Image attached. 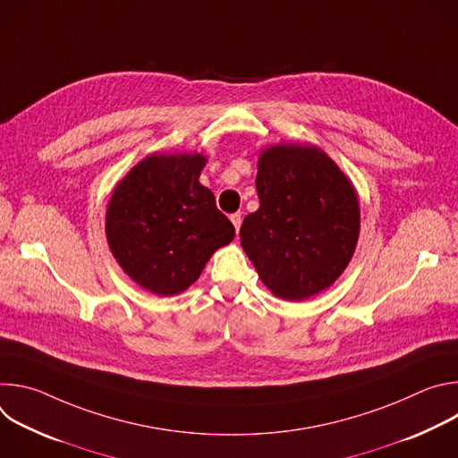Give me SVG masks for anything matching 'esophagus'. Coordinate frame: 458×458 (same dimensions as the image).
<instances>
[{
	"label": "esophagus",
	"instance_id": "34e87169",
	"mask_svg": "<svg viewBox=\"0 0 458 458\" xmlns=\"http://www.w3.org/2000/svg\"><path fill=\"white\" fill-rule=\"evenodd\" d=\"M230 221H232V225L235 226V230L239 232V228H241V221H242V219H241V214H232V216H230Z\"/></svg>",
	"mask_w": 458,
	"mask_h": 458
}]
</instances>
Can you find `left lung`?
Returning a JSON list of instances; mask_svg holds the SVG:
<instances>
[{"mask_svg":"<svg viewBox=\"0 0 458 458\" xmlns=\"http://www.w3.org/2000/svg\"><path fill=\"white\" fill-rule=\"evenodd\" d=\"M259 210L241 226V246L259 279L284 301L330 288L350 265L360 232L357 191L339 165L315 145L260 150Z\"/></svg>","mask_w":458,"mask_h":458,"instance_id":"obj_1","label":"left lung"}]
</instances>
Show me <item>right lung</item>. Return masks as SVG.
<instances>
[{"label":"right lung","instance_id":"add662e5","mask_svg":"<svg viewBox=\"0 0 458 458\" xmlns=\"http://www.w3.org/2000/svg\"><path fill=\"white\" fill-rule=\"evenodd\" d=\"M203 154H150L115 184L105 232L123 272L161 295L184 292L235 228L199 182Z\"/></svg>","mask_w":458,"mask_h":458}]
</instances>
